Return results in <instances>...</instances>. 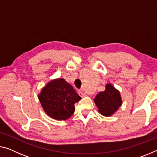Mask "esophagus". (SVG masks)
<instances>
[{
    "label": "esophagus",
    "mask_w": 157,
    "mask_h": 157,
    "mask_svg": "<svg viewBox=\"0 0 157 157\" xmlns=\"http://www.w3.org/2000/svg\"><path fill=\"white\" fill-rule=\"evenodd\" d=\"M78 94H79V96H81L82 98L86 96V94H85L84 93L83 91H78Z\"/></svg>",
    "instance_id": "34e87169"
}]
</instances>
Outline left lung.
<instances>
[{
    "label": "left lung",
    "instance_id": "left-lung-1",
    "mask_svg": "<svg viewBox=\"0 0 157 157\" xmlns=\"http://www.w3.org/2000/svg\"><path fill=\"white\" fill-rule=\"evenodd\" d=\"M98 111L104 116H111L122 105L121 96L118 90L111 84L106 85L105 90L100 92L94 99Z\"/></svg>",
    "mask_w": 157,
    "mask_h": 157
}]
</instances>
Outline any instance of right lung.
<instances>
[{
    "instance_id": "add662e5",
    "label": "right lung",
    "mask_w": 157,
    "mask_h": 157,
    "mask_svg": "<svg viewBox=\"0 0 157 157\" xmlns=\"http://www.w3.org/2000/svg\"><path fill=\"white\" fill-rule=\"evenodd\" d=\"M44 110L50 118L65 121L75 111V103L81 99L72 85L63 78L49 82L38 95Z\"/></svg>"
}]
</instances>
